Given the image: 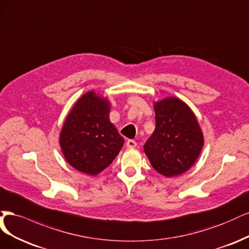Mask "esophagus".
<instances>
[{"label": "esophagus", "mask_w": 249, "mask_h": 249, "mask_svg": "<svg viewBox=\"0 0 249 249\" xmlns=\"http://www.w3.org/2000/svg\"><path fill=\"white\" fill-rule=\"evenodd\" d=\"M136 146V142L133 140H128L126 142V147L127 148H134Z\"/></svg>", "instance_id": "1"}]
</instances>
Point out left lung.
I'll return each instance as SVG.
<instances>
[{"mask_svg":"<svg viewBox=\"0 0 249 249\" xmlns=\"http://www.w3.org/2000/svg\"><path fill=\"white\" fill-rule=\"evenodd\" d=\"M155 130L143 150L155 170L165 177L186 172L204 145L202 131L191 109L180 99L155 103Z\"/></svg>","mask_w":249,"mask_h":249,"instance_id":"obj_1","label":"left lung"}]
</instances>
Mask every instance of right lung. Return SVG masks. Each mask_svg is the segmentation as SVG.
<instances>
[{
    "mask_svg": "<svg viewBox=\"0 0 249 249\" xmlns=\"http://www.w3.org/2000/svg\"><path fill=\"white\" fill-rule=\"evenodd\" d=\"M109 104L94 92L85 94L69 113L60 135L68 163L95 176L107 167L123 147L124 139L109 122Z\"/></svg>",
    "mask_w": 249,
    "mask_h": 249,
    "instance_id": "1",
    "label": "right lung"
}]
</instances>
